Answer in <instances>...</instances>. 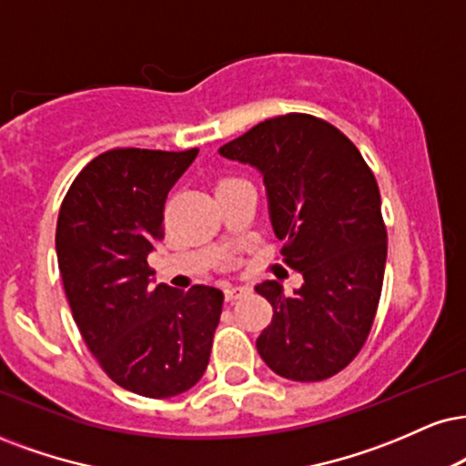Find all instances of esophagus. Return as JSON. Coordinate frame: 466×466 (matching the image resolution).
<instances>
[{"instance_id":"1","label":"esophagus","mask_w":466,"mask_h":466,"mask_svg":"<svg viewBox=\"0 0 466 466\" xmlns=\"http://www.w3.org/2000/svg\"><path fill=\"white\" fill-rule=\"evenodd\" d=\"M223 293H226V299L228 301H234V299H238L240 295L249 293V287H240V284H234V287H226V290H223Z\"/></svg>"}]
</instances>
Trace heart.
I'll return each instance as SVG.
<instances>
[{
    "mask_svg": "<svg viewBox=\"0 0 466 466\" xmlns=\"http://www.w3.org/2000/svg\"><path fill=\"white\" fill-rule=\"evenodd\" d=\"M232 182H238V177H232V176H228V177H221L217 182V188H221V187H226V184H232Z\"/></svg>",
    "mask_w": 466,
    "mask_h": 466,
    "instance_id": "heart-1",
    "label": "heart"
}]
</instances>
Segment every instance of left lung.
I'll return each instance as SVG.
<instances>
[{
    "label": "left lung",
    "mask_w": 466,
    "mask_h": 466,
    "mask_svg": "<svg viewBox=\"0 0 466 466\" xmlns=\"http://www.w3.org/2000/svg\"><path fill=\"white\" fill-rule=\"evenodd\" d=\"M218 151L260 169L279 254L304 276L290 297L276 279L256 287L273 308L258 354L295 382L332 378L367 343L382 295L386 226L373 171L339 127L304 112L258 123Z\"/></svg>",
    "instance_id": "obj_1"
}]
</instances>
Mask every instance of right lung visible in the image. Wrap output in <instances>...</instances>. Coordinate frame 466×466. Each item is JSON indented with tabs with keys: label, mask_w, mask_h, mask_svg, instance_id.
I'll return each mask as SVG.
<instances>
[{
	"label": "right lung",
	"mask_w": 466,
	"mask_h": 466,
	"mask_svg": "<svg viewBox=\"0 0 466 466\" xmlns=\"http://www.w3.org/2000/svg\"><path fill=\"white\" fill-rule=\"evenodd\" d=\"M198 151H104L73 179L56 226L58 268L84 343L112 382L151 400L199 382L221 319L215 287H149L147 256L165 238L167 195Z\"/></svg>",
	"instance_id": "obj_1"
}]
</instances>
